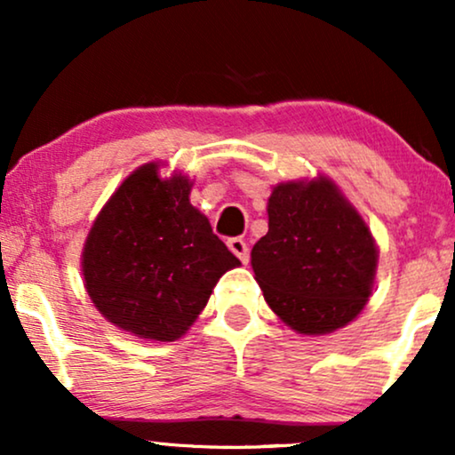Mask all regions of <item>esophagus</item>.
Wrapping results in <instances>:
<instances>
[{"mask_svg": "<svg viewBox=\"0 0 455 455\" xmlns=\"http://www.w3.org/2000/svg\"><path fill=\"white\" fill-rule=\"evenodd\" d=\"M228 246H229V251H232V253L236 255L240 261L249 263V257H251L249 255V244H246L243 238H229Z\"/></svg>", "mask_w": 455, "mask_h": 455, "instance_id": "obj_1", "label": "esophagus"}]
</instances>
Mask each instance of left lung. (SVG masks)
I'll return each mask as SVG.
<instances>
[{"mask_svg": "<svg viewBox=\"0 0 455 455\" xmlns=\"http://www.w3.org/2000/svg\"><path fill=\"white\" fill-rule=\"evenodd\" d=\"M267 217V234L251 251L267 306L306 335L356 318L371 295L378 249L338 188L327 179L278 185Z\"/></svg>", "mask_w": 455, "mask_h": 455, "instance_id": "left-lung-1", "label": "left lung"}]
</instances>
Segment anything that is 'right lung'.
<instances>
[{
	"instance_id": "add662e5",
	"label": "right lung",
	"mask_w": 455,
	"mask_h": 455,
	"mask_svg": "<svg viewBox=\"0 0 455 455\" xmlns=\"http://www.w3.org/2000/svg\"><path fill=\"white\" fill-rule=\"evenodd\" d=\"M189 179H160L154 162L141 166L111 196L84 246L92 304L137 338H181L217 280L240 266L189 204Z\"/></svg>"
}]
</instances>
